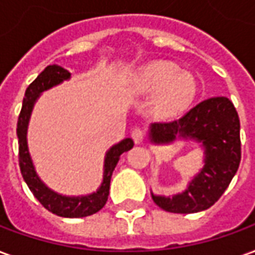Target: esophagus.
I'll return each instance as SVG.
<instances>
[{"mask_svg":"<svg viewBox=\"0 0 255 255\" xmlns=\"http://www.w3.org/2000/svg\"><path fill=\"white\" fill-rule=\"evenodd\" d=\"M131 136H132V139H134V142H135V144H141V142H144L145 132L141 129V128H135V129H132Z\"/></svg>","mask_w":255,"mask_h":255,"instance_id":"obj_1","label":"esophagus"}]
</instances>
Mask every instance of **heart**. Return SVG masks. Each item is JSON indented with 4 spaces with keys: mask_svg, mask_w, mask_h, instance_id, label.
<instances>
[{
    "mask_svg": "<svg viewBox=\"0 0 255 255\" xmlns=\"http://www.w3.org/2000/svg\"><path fill=\"white\" fill-rule=\"evenodd\" d=\"M136 92L157 94L156 107L166 116L186 109L196 93V83L192 75L180 72L179 67L168 62H154L136 72L132 79Z\"/></svg>",
    "mask_w": 255,
    "mask_h": 255,
    "instance_id": "1",
    "label": "heart"
}]
</instances>
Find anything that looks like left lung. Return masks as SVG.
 Masks as SVG:
<instances>
[{"mask_svg": "<svg viewBox=\"0 0 255 255\" xmlns=\"http://www.w3.org/2000/svg\"><path fill=\"white\" fill-rule=\"evenodd\" d=\"M176 138L200 142L205 165L182 193L166 198L151 192V196L166 212L198 213L215 205L239 169L242 159L239 114L227 97H212L180 119L154 123L149 127V139L154 144H171Z\"/></svg>", "mask_w": 255, "mask_h": 255, "instance_id": "obj_1", "label": "left lung"}]
</instances>
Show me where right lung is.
Listing matches in <instances>:
<instances>
[{
  "label": "right lung",
  "mask_w": 255,
  "mask_h": 255,
  "mask_svg": "<svg viewBox=\"0 0 255 255\" xmlns=\"http://www.w3.org/2000/svg\"><path fill=\"white\" fill-rule=\"evenodd\" d=\"M70 79V73L66 69L57 65H50L45 67V70L32 82L22 101V110L18 117L16 126V135H18V145H19V168L22 173L23 180L26 182L28 188L31 189L33 196L39 200L42 206L48 209L53 215L60 217H86V216L97 213L106 205L109 193H110V180L113 171L119 162L121 154L129 151L134 146V141L131 138H126L120 141L119 144L113 145L107 151L104 158V175L103 182L97 192H93L86 196H65L55 190L49 189L38 176L35 166L29 155L28 141H26V131L31 119V113L33 106L42 93L52 89L53 86L60 84L63 80Z\"/></svg>",
  "instance_id": "add662e5"
}]
</instances>
